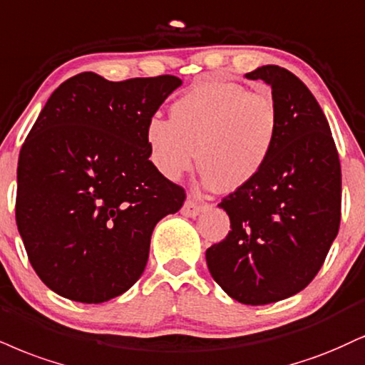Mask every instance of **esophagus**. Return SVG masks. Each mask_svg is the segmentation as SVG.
<instances>
[{
  "label": "esophagus",
  "instance_id": "34e87169",
  "mask_svg": "<svg viewBox=\"0 0 365 365\" xmlns=\"http://www.w3.org/2000/svg\"><path fill=\"white\" fill-rule=\"evenodd\" d=\"M202 209H204V205L199 204V202H197L195 199H192V197H188V199L185 200V204H183V207H182V214H183V216H187V217H195V216H199Z\"/></svg>",
  "mask_w": 365,
  "mask_h": 365
}]
</instances>
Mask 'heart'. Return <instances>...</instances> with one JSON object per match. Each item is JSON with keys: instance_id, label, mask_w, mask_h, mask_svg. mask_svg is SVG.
Instances as JSON below:
<instances>
[{"instance_id": "obj_1", "label": "heart", "mask_w": 365, "mask_h": 365, "mask_svg": "<svg viewBox=\"0 0 365 365\" xmlns=\"http://www.w3.org/2000/svg\"><path fill=\"white\" fill-rule=\"evenodd\" d=\"M280 110L269 91L231 81H202L171 105L170 120L149 118L151 161L166 178H178L199 161L205 182L225 190L248 185L274 155Z\"/></svg>"}]
</instances>
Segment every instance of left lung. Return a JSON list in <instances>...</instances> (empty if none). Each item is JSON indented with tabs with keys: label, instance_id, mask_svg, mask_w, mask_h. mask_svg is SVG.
<instances>
[{
	"label": "left lung",
	"instance_id": "1",
	"mask_svg": "<svg viewBox=\"0 0 365 365\" xmlns=\"http://www.w3.org/2000/svg\"><path fill=\"white\" fill-rule=\"evenodd\" d=\"M245 76L270 85L282 127L262 173L219 204L231 231L205 260L227 296L262 306L302 291L322 269L340 227L341 170L327 117L296 74L269 64Z\"/></svg>",
	"mask_w": 365,
	"mask_h": 365
}]
</instances>
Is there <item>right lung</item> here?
I'll return each mask as SVG.
<instances>
[{"instance_id": "obj_1", "label": "right lung", "mask_w": 365, "mask_h": 365, "mask_svg": "<svg viewBox=\"0 0 365 365\" xmlns=\"http://www.w3.org/2000/svg\"><path fill=\"white\" fill-rule=\"evenodd\" d=\"M182 80L171 74L66 80L20 149L15 216L51 291L98 304L138 282L160 219L185 190L149 161L146 125Z\"/></svg>"}]
</instances>
